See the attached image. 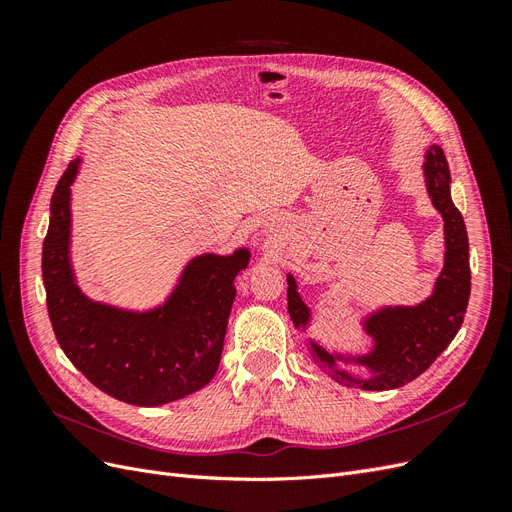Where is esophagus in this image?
Returning <instances> with one entry per match:
<instances>
[{
    "label": "esophagus",
    "instance_id": "obj_1",
    "mask_svg": "<svg viewBox=\"0 0 512 512\" xmlns=\"http://www.w3.org/2000/svg\"><path fill=\"white\" fill-rule=\"evenodd\" d=\"M275 228H273V224H267V232H273Z\"/></svg>",
    "mask_w": 512,
    "mask_h": 512
}]
</instances>
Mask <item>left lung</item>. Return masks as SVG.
I'll list each match as a JSON object with an SVG mask.
<instances>
[{"mask_svg":"<svg viewBox=\"0 0 512 512\" xmlns=\"http://www.w3.org/2000/svg\"><path fill=\"white\" fill-rule=\"evenodd\" d=\"M425 188L431 205L444 220V267L433 286L431 297L418 305H389L363 318L365 333L374 339L367 354L344 356L309 339L312 359L329 376L346 386L363 391L399 389L438 359L461 329L463 314L470 299V243L466 224L451 198V170H448L440 145H429L423 162ZM288 314L292 324L307 331L312 312L303 303L297 280L288 273ZM339 362H354L370 369V376L359 379L338 367Z\"/></svg>","mask_w":512,"mask_h":512,"instance_id":"left-lung-1","label":"left lung"}]
</instances>
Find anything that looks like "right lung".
Here are the masks:
<instances>
[{"label":"right lung","mask_w":512,"mask_h":512,"mask_svg":"<svg viewBox=\"0 0 512 512\" xmlns=\"http://www.w3.org/2000/svg\"><path fill=\"white\" fill-rule=\"evenodd\" d=\"M79 166L81 158L70 162L57 183L42 243L46 307L61 350L91 384L132 406H162L200 391L218 371L235 277L250 250L192 258L168 299L147 312L89 299L70 260V185Z\"/></svg>","instance_id":"obj_1"}]
</instances>
